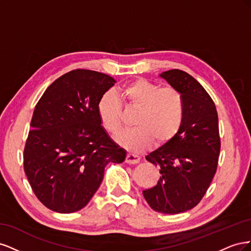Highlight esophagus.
I'll use <instances>...</instances> for the list:
<instances>
[{
    "label": "esophagus",
    "mask_w": 251,
    "mask_h": 251,
    "mask_svg": "<svg viewBox=\"0 0 251 251\" xmlns=\"http://www.w3.org/2000/svg\"><path fill=\"white\" fill-rule=\"evenodd\" d=\"M140 161V157L135 154H127L126 158V162L128 164H136Z\"/></svg>",
    "instance_id": "obj_1"
}]
</instances>
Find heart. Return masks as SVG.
Masks as SVG:
<instances>
[{"instance_id":"heart-1","label":"heart","mask_w":251,"mask_h":251,"mask_svg":"<svg viewBox=\"0 0 251 251\" xmlns=\"http://www.w3.org/2000/svg\"><path fill=\"white\" fill-rule=\"evenodd\" d=\"M137 108L132 120L135 126L121 132L116 141L132 153H139L154 140L158 146L168 143L180 130L184 115L183 97L172 87L159 88L156 83L137 78L118 90L101 95L97 103L98 117L102 126L116 134L121 126V102Z\"/></svg>"}]
</instances>
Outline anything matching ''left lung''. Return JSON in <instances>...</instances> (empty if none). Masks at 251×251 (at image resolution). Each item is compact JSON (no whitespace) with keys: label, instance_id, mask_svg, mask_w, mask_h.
Here are the masks:
<instances>
[{"label":"left lung","instance_id":"8db88e82","mask_svg":"<svg viewBox=\"0 0 251 251\" xmlns=\"http://www.w3.org/2000/svg\"><path fill=\"white\" fill-rule=\"evenodd\" d=\"M159 76L181 93L184 115L178 134L146 156L161 175L142 194L154 210L175 215L192 209L203 198L217 171L221 142L215 102L200 82L178 69Z\"/></svg>","mask_w":251,"mask_h":251}]
</instances>
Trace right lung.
I'll use <instances>...</instances> for the list:
<instances>
[{
  "instance_id": "obj_1",
  "label": "right lung",
  "mask_w": 251,
  "mask_h": 251,
  "mask_svg": "<svg viewBox=\"0 0 251 251\" xmlns=\"http://www.w3.org/2000/svg\"><path fill=\"white\" fill-rule=\"evenodd\" d=\"M116 80L77 69L64 74L36 103L24 150V171L35 196L49 209L83 208L100 187L109 162L125 161L98 117L97 103Z\"/></svg>"
}]
</instances>
